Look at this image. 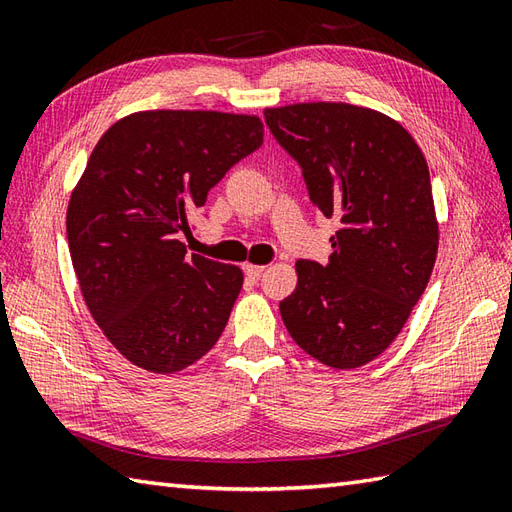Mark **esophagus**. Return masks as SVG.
Instances as JSON below:
<instances>
[{
	"label": "esophagus",
	"instance_id": "obj_1",
	"mask_svg": "<svg viewBox=\"0 0 512 512\" xmlns=\"http://www.w3.org/2000/svg\"><path fill=\"white\" fill-rule=\"evenodd\" d=\"M244 273H246V277H250V279H257L259 275L264 273V266H257V264H244Z\"/></svg>",
	"mask_w": 512,
	"mask_h": 512
}]
</instances>
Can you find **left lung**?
I'll use <instances>...</instances> for the list:
<instances>
[{"label":"left lung","mask_w":512,"mask_h":512,"mask_svg":"<svg viewBox=\"0 0 512 512\" xmlns=\"http://www.w3.org/2000/svg\"><path fill=\"white\" fill-rule=\"evenodd\" d=\"M264 118L301 167L310 200L341 222L328 264L297 262L281 319L323 365L361 367L396 339L436 264L427 160L405 127L367 107L299 103Z\"/></svg>","instance_id":"8db88e82"}]
</instances>
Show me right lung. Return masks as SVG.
<instances>
[{"instance_id":"1","label":"right lung","mask_w":512,"mask_h":512,"mask_svg":"<svg viewBox=\"0 0 512 512\" xmlns=\"http://www.w3.org/2000/svg\"><path fill=\"white\" fill-rule=\"evenodd\" d=\"M262 143L257 116L182 110L125 116L96 143L65 226L85 306L127 361L173 374L220 339L242 270L189 257L178 235Z\"/></svg>"}]
</instances>
